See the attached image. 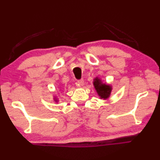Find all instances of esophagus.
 <instances>
[{
	"label": "esophagus",
	"mask_w": 160,
	"mask_h": 160,
	"mask_svg": "<svg viewBox=\"0 0 160 160\" xmlns=\"http://www.w3.org/2000/svg\"><path fill=\"white\" fill-rule=\"evenodd\" d=\"M84 84V81L83 80H79L78 82H77V86L78 87H81L82 86H83Z\"/></svg>",
	"instance_id": "obj_1"
}]
</instances>
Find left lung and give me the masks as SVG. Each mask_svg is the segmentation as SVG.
Returning a JSON list of instances; mask_svg holds the SVG:
<instances>
[{
	"label": "left lung",
	"mask_w": 160,
	"mask_h": 160,
	"mask_svg": "<svg viewBox=\"0 0 160 160\" xmlns=\"http://www.w3.org/2000/svg\"><path fill=\"white\" fill-rule=\"evenodd\" d=\"M93 85L95 86V88L97 92L98 95L101 99L107 100L110 97L111 92L112 90V87L111 85L107 83H103L101 80V78H96L94 79Z\"/></svg>",
	"instance_id": "1"
}]
</instances>
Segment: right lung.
<instances>
[{
	"mask_svg": "<svg viewBox=\"0 0 160 160\" xmlns=\"http://www.w3.org/2000/svg\"><path fill=\"white\" fill-rule=\"evenodd\" d=\"M54 101H55L56 102H58V99L56 98H54Z\"/></svg>",
	"mask_w": 160,
	"mask_h": 160,
	"instance_id": "right-lung-1",
	"label": "right lung"
}]
</instances>
